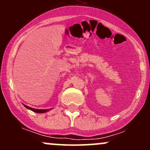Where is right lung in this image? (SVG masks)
I'll return each mask as SVG.
<instances>
[{"label":"right lung","instance_id":"1","mask_svg":"<svg viewBox=\"0 0 150 150\" xmlns=\"http://www.w3.org/2000/svg\"><path fill=\"white\" fill-rule=\"evenodd\" d=\"M24 106H25L26 108H27V109H30L31 111H34V112H36V113H46L47 112V111H50L51 109H36V108H31L30 106H26V105L23 104Z\"/></svg>","mask_w":150,"mask_h":150}]
</instances>
